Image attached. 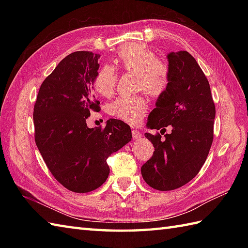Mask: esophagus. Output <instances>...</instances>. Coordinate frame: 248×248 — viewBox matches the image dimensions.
Instances as JSON below:
<instances>
[{
  "label": "esophagus",
  "instance_id": "esophagus-1",
  "mask_svg": "<svg viewBox=\"0 0 248 248\" xmlns=\"http://www.w3.org/2000/svg\"><path fill=\"white\" fill-rule=\"evenodd\" d=\"M141 133L140 132V131H138V130H132V138H133V140H139V139H140L141 138Z\"/></svg>",
  "mask_w": 248,
  "mask_h": 248
}]
</instances>
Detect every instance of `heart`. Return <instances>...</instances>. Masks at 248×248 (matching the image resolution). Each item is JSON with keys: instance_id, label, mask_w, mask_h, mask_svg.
Returning <instances> with one entry per match:
<instances>
[{"instance_id": "b5f03b06", "label": "heart", "mask_w": 248, "mask_h": 248, "mask_svg": "<svg viewBox=\"0 0 248 248\" xmlns=\"http://www.w3.org/2000/svg\"><path fill=\"white\" fill-rule=\"evenodd\" d=\"M114 62L121 71L136 75V89L150 97L159 98L170 82V68L156 59L154 51L144 44H128L121 46ZM117 73L113 67L102 66L93 78V89L101 97L108 98L115 92ZM148 109V102L141 96L120 97L109 104L108 113L124 123L138 124Z\"/></svg>"}]
</instances>
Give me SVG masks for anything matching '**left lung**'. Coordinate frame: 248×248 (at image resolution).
<instances>
[{
    "label": "left lung",
    "instance_id": "obj_1",
    "mask_svg": "<svg viewBox=\"0 0 248 248\" xmlns=\"http://www.w3.org/2000/svg\"><path fill=\"white\" fill-rule=\"evenodd\" d=\"M170 82L157 98L148 117V128L172 133L161 140L160 133H145L155 147L151 159L140 171L149 186L171 191L189 182L204 164L213 141L215 105L202 68L186 51L167 55Z\"/></svg>",
    "mask_w": 248,
    "mask_h": 248
}]
</instances>
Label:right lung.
<instances>
[{
	"label": "right lung",
	"mask_w": 248,
	"mask_h": 248,
	"mask_svg": "<svg viewBox=\"0 0 248 248\" xmlns=\"http://www.w3.org/2000/svg\"><path fill=\"white\" fill-rule=\"evenodd\" d=\"M99 54L78 51L67 55L41 84L34 105L35 141L52 175L75 193L101 186L109 173L108 157L132 139L118 119L104 129L88 128L100 102L93 94Z\"/></svg>",
	"instance_id": "1"
}]
</instances>
